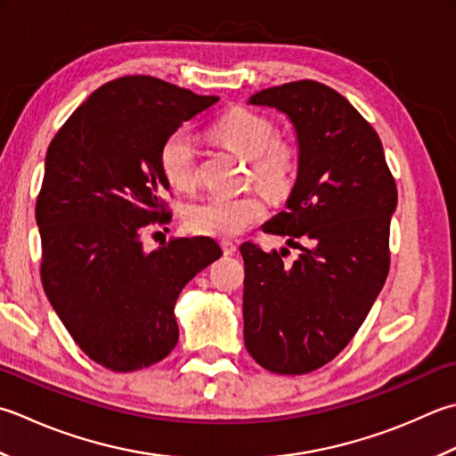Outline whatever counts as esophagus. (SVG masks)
I'll return each instance as SVG.
<instances>
[{"label": "esophagus", "instance_id": "esophagus-1", "mask_svg": "<svg viewBox=\"0 0 456 456\" xmlns=\"http://www.w3.org/2000/svg\"><path fill=\"white\" fill-rule=\"evenodd\" d=\"M221 247H223V253H225V255H235L237 253V243H233V240H229V239H223Z\"/></svg>", "mask_w": 456, "mask_h": 456}]
</instances>
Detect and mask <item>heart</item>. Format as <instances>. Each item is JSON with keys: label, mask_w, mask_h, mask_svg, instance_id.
<instances>
[{"label": "heart", "mask_w": 456, "mask_h": 456, "mask_svg": "<svg viewBox=\"0 0 456 456\" xmlns=\"http://www.w3.org/2000/svg\"><path fill=\"white\" fill-rule=\"evenodd\" d=\"M216 138L235 154L251 162L253 180L273 193L289 190L297 174V150L274 138V124L263 114L233 109L213 124ZM159 167L174 190L187 191L195 183V146L187 128H177L162 142ZM266 208L258 195L235 198L211 195L185 211V223L193 233L209 237H235L265 217Z\"/></svg>", "instance_id": "1"}]
</instances>
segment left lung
<instances>
[{
    "mask_svg": "<svg viewBox=\"0 0 456 456\" xmlns=\"http://www.w3.org/2000/svg\"><path fill=\"white\" fill-rule=\"evenodd\" d=\"M248 104L287 114L297 132V182L265 231L300 255L289 266L284 247L240 245L245 346L265 370L300 376L350 344L386 284L397 187L378 132L334 88L297 80Z\"/></svg>",
    "mask_w": 456,
    "mask_h": 456,
    "instance_id": "1",
    "label": "left lung"
}]
</instances>
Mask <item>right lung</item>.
I'll return each instance as SVG.
<instances>
[{
    "mask_svg": "<svg viewBox=\"0 0 456 456\" xmlns=\"http://www.w3.org/2000/svg\"><path fill=\"white\" fill-rule=\"evenodd\" d=\"M217 101L154 77H120L96 88L49 144L35 205L43 289L80 350L112 371L148 368L174 350L177 297L223 255L209 237L150 253L142 245L150 223L169 221L162 142Z\"/></svg>",
    "mask_w": 456,
    "mask_h": 456,
    "instance_id": "1",
    "label": "right lung"
}]
</instances>
